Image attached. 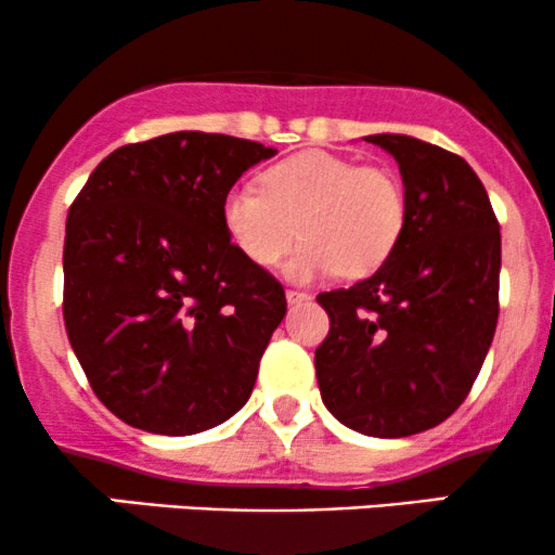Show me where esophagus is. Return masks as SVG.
<instances>
[{
	"instance_id": "obj_1",
	"label": "esophagus",
	"mask_w": 555,
	"mask_h": 555,
	"mask_svg": "<svg viewBox=\"0 0 555 555\" xmlns=\"http://www.w3.org/2000/svg\"><path fill=\"white\" fill-rule=\"evenodd\" d=\"M310 295H305V292H297V289H286V302L289 305H302L308 302Z\"/></svg>"
}]
</instances>
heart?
<instances>
[{"label":"heart","mask_w":555,"mask_h":555,"mask_svg":"<svg viewBox=\"0 0 555 555\" xmlns=\"http://www.w3.org/2000/svg\"><path fill=\"white\" fill-rule=\"evenodd\" d=\"M221 219L256 266L276 263L299 229L305 242L284 269L295 282H313L339 269L347 276L378 269L401 237L406 203L391 171L305 151L266 169L260 188L229 190Z\"/></svg>","instance_id":"obj_1"}]
</instances>
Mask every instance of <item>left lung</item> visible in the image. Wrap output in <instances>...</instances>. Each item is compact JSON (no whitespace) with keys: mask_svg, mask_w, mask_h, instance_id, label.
Masks as SVG:
<instances>
[{"mask_svg":"<svg viewBox=\"0 0 555 555\" xmlns=\"http://www.w3.org/2000/svg\"><path fill=\"white\" fill-rule=\"evenodd\" d=\"M399 164L406 219L373 276L321 292L315 349L326 410L373 438L441 425L467 399L499 323L501 232L462 156L412 135H367Z\"/></svg>","mask_w":555,"mask_h":555,"instance_id":"1","label":"left lung"}]
</instances>
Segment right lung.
Instances as JSON below:
<instances>
[{"label": "right lung", "mask_w": 555, "mask_h": 555, "mask_svg": "<svg viewBox=\"0 0 555 555\" xmlns=\"http://www.w3.org/2000/svg\"><path fill=\"white\" fill-rule=\"evenodd\" d=\"M276 154L182 130L112 151L65 229V326L95 397L158 436L216 428L250 399L284 286L229 240L232 184Z\"/></svg>", "instance_id": "obj_1"}]
</instances>
